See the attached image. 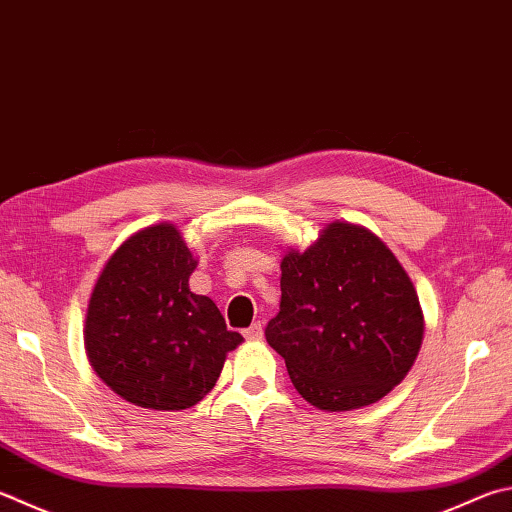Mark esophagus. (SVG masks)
I'll return each instance as SVG.
<instances>
[{
  "label": "esophagus",
  "instance_id": "34e87169",
  "mask_svg": "<svg viewBox=\"0 0 512 512\" xmlns=\"http://www.w3.org/2000/svg\"><path fill=\"white\" fill-rule=\"evenodd\" d=\"M244 338H246V340H250V342H253V340H262V338H264V327H262V322H255L253 327H248V329L244 331Z\"/></svg>",
  "mask_w": 512,
  "mask_h": 512
}]
</instances>
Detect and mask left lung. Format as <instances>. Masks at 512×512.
<instances>
[{"label":"left lung","mask_w":512,"mask_h":512,"mask_svg":"<svg viewBox=\"0 0 512 512\" xmlns=\"http://www.w3.org/2000/svg\"><path fill=\"white\" fill-rule=\"evenodd\" d=\"M280 313L266 340L293 387L324 412L380 401L412 369L425 320L416 288L374 232L331 221L282 257Z\"/></svg>","instance_id":"left-lung-1"}]
</instances>
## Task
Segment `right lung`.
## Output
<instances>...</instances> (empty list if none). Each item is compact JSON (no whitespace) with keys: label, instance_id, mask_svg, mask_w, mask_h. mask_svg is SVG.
Returning <instances> with one entry per match:
<instances>
[{"label":"right lung","instance_id":"obj_1","mask_svg":"<svg viewBox=\"0 0 512 512\" xmlns=\"http://www.w3.org/2000/svg\"><path fill=\"white\" fill-rule=\"evenodd\" d=\"M194 268L181 232L161 221L127 237L98 275L85 318L87 358L127 403L188 410L244 342L210 297L190 291Z\"/></svg>","mask_w":512,"mask_h":512}]
</instances>
